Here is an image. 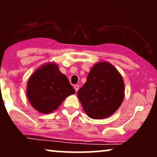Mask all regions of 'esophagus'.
Returning a JSON list of instances; mask_svg holds the SVG:
<instances>
[{
	"mask_svg": "<svg viewBox=\"0 0 157 157\" xmlns=\"http://www.w3.org/2000/svg\"><path fill=\"white\" fill-rule=\"evenodd\" d=\"M74 89H75V91L77 92V91H78V89H79V86H77V85H75V86H74Z\"/></svg>",
	"mask_w": 157,
	"mask_h": 157,
	"instance_id": "34e87169",
	"label": "esophagus"
}]
</instances>
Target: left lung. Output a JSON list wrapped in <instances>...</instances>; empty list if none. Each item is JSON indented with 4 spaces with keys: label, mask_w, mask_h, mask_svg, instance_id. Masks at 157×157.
<instances>
[{
    "label": "left lung",
    "mask_w": 157,
    "mask_h": 157,
    "mask_svg": "<svg viewBox=\"0 0 157 157\" xmlns=\"http://www.w3.org/2000/svg\"><path fill=\"white\" fill-rule=\"evenodd\" d=\"M86 114L100 120L112 115L125 97L121 74L109 62H98L91 68L86 83L77 92Z\"/></svg>",
    "instance_id": "left-lung-1"
}]
</instances>
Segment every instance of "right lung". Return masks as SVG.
I'll use <instances>...</instances> for the list:
<instances>
[{
  "label": "right lung",
  "mask_w": 157,
  "mask_h": 157,
  "mask_svg": "<svg viewBox=\"0 0 157 157\" xmlns=\"http://www.w3.org/2000/svg\"><path fill=\"white\" fill-rule=\"evenodd\" d=\"M75 94L67 77L60 72L56 63H46L29 78L26 95L32 107L42 113L58 109L66 97Z\"/></svg>",
  "instance_id": "add662e5"
}]
</instances>
